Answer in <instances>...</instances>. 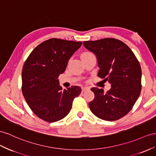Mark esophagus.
<instances>
[{
  "label": "esophagus",
  "instance_id": "obj_1",
  "mask_svg": "<svg viewBox=\"0 0 156 156\" xmlns=\"http://www.w3.org/2000/svg\"><path fill=\"white\" fill-rule=\"evenodd\" d=\"M88 90H90L89 87H82V92H84V91Z\"/></svg>",
  "mask_w": 156,
  "mask_h": 156
}]
</instances>
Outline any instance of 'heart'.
<instances>
[{
	"label": "heart",
	"mask_w": 156,
	"mask_h": 156,
	"mask_svg": "<svg viewBox=\"0 0 156 156\" xmlns=\"http://www.w3.org/2000/svg\"><path fill=\"white\" fill-rule=\"evenodd\" d=\"M90 54H92L91 53H90V52H84V53H83L82 54L81 56H84V55H90Z\"/></svg>",
	"instance_id": "b5f03b06"
}]
</instances>
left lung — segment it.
I'll list each match as a JSON object with an SVG mask.
<instances>
[{"label": "left lung", "instance_id": "8db88e82", "mask_svg": "<svg viewBox=\"0 0 156 156\" xmlns=\"http://www.w3.org/2000/svg\"><path fill=\"white\" fill-rule=\"evenodd\" d=\"M87 50L96 55L98 76L105 78L111 89L92 87L95 97L89 103L95 116L108 121H116L129 112L140 94L142 70L136 56L125 43L114 38L83 41Z\"/></svg>", "mask_w": 156, "mask_h": 156}]
</instances>
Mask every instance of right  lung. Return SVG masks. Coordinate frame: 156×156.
I'll use <instances>...</instances> for the list:
<instances>
[{
    "label": "right lung",
    "mask_w": 156,
    "mask_h": 156,
    "mask_svg": "<svg viewBox=\"0 0 156 156\" xmlns=\"http://www.w3.org/2000/svg\"><path fill=\"white\" fill-rule=\"evenodd\" d=\"M82 42L52 38L40 43L23 66L22 90L31 111L42 120L54 122L69 113L79 86L62 90L58 78Z\"/></svg>",
    "instance_id": "add662e5"
}]
</instances>
